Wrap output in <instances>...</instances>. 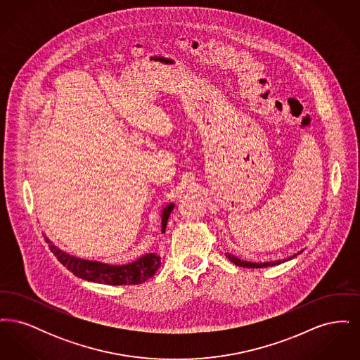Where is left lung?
I'll use <instances>...</instances> for the list:
<instances>
[{"label": "left lung", "mask_w": 360, "mask_h": 360, "mask_svg": "<svg viewBox=\"0 0 360 360\" xmlns=\"http://www.w3.org/2000/svg\"><path fill=\"white\" fill-rule=\"evenodd\" d=\"M226 257L235 263L236 266L240 267H247V269H263V267H271V266H276V264H281L282 262H288L292 257H297V255H292V257H288V259H283V260H275V262H264V263H254V262H245V260H241L239 257H233L231 254H225Z\"/></svg>", "instance_id": "left-lung-1"}]
</instances>
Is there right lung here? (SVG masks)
<instances>
[{
	"mask_svg": "<svg viewBox=\"0 0 360 360\" xmlns=\"http://www.w3.org/2000/svg\"><path fill=\"white\" fill-rule=\"evenodd\" d=\"M172 209L174 204H169L162 212V233L166 231L167 220L170 217ZM46 241L50 244L52 254L72 274L90 282H98L105 285H139L150 279L160 266V257L158 252L146 254L128 264L115 266L71 257L62 250H59L58 247H55L47 238Z\"/></svg>",
	"mask_w": 360,
	"mask_h": 360,
	"instance_id": "1",
	"label": "right lung"
}]
</instances>
